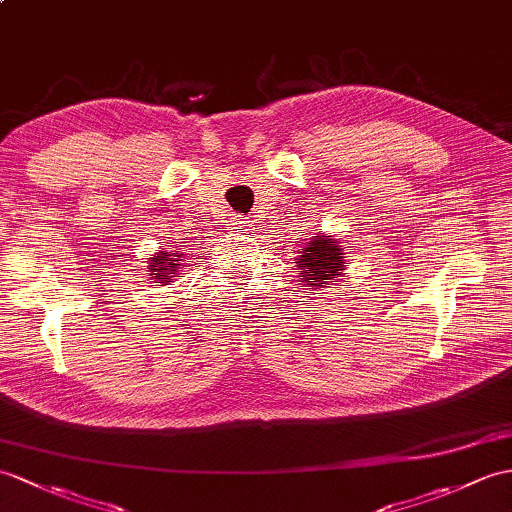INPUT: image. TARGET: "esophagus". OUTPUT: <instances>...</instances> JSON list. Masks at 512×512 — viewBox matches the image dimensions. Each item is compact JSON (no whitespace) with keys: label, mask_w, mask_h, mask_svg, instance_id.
Listing matches in <instances>:
<instances>
[{"label":"esophagus","mask_w":512,"mask_h":512,"mask_svg":"<svg viewBox=\"0 0 512 512\" xmlns=\"http://www.w3.org/2000/svg\"><path fill=\"white\" fill-rule=\"evenodd\" d=\"M229 231H231V233H235V235L244 237V235H251V233L255 231V224H253V220L237 216V218H233V220H231V224H229Z\"/></svg>","instance_id":"obj_1"}]
</instances>
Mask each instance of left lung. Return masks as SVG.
Returning <instances> with one entry per match:
<instances>
[{
	"label": "left lung",
	"instance_id": "1",
	"mask_svg": "<svg viewBox=\"0 0 512 512\" xmlns=\"http://www.w3.org/2000/svg\"><path fill=\"white\" fill-rule=\"evenodd\" d=\"M299 261V272L305 281V285H314V288H327L331 285V279L338 277V272L344 270V259H342V248L331 235H316L314 240L301 248Z\"/></svg>",
	"mask_w": 512,
	"mask_h": 512
}]
</instances>
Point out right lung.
<instances>
[{"label":"right lung","instance_id":"1","mask_svg":"<svg viewBox=\"0 0 512 512\" xmlns=\"http://www.w3.org/2000/svg\"><path fill=\"white\" fill-rule=\"evenodd\" d=\"M181 253H168L161 251L159 255H154L150 259V279H154V283H165L168 285L172 281V277L178 272V266H181Z\"/></svg>","mask_w":512,"mask_h":512}]
</instances>
